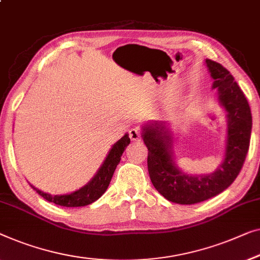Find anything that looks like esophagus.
<instances>
[{
    "label": "esophagus",
    "instance_id": "obj_1",
    "mask_svg": "<svg viewBox=\"0 0 260 260\" xmlns=\"http://www.w3.org/2000/svg\"><path fill=\"white\" fill-rule=\"evenodd\" d=\"M129 137L131 141H134V142L141 141V133H139L137 127H131V129L129 130Z\"/></svg>",
    "mask_w": 260,
    "mask_h": 260
}]
</instances>
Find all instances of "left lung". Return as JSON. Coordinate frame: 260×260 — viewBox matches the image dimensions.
Instances as JSON below:
<instances>
[{"mask_svg": "<svg viewBox=\"0 0 260 260\" xmlns=\"http://www.w3.org/2000/svg\"><path fill=\"white\" fill-rule=\"evenodd\" d=\"M217 102L226 112V141L224 159L213 172L190 175L180 170L174 155L176 135L170 122H146L142 138L149 150L148 170L155 189L165 199L191 205L204 202L226 190L240 172L249 151L252 115L246 97L232 75L219 63L205 59Z\"/></svg>", "mask_w": 260, "mask_h": 260, "instance_id": "obj_1", "label": "left lung"}]
</instances>
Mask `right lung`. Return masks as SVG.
<instances>
[{
  "instance_id": "1",
  "label": "right lung",
  "mask_w": 260,
  "mask_h": 260,
  "mask_svg": "<svg viewBox=\"0 0 260 260\" xmlns=\"http://www.w3.org/2000/svg\"><path fill=\"white\" fill-rule=\"evenodd\" d=\"M129 144V135L125 134L111 146V149L109 150L107 157H105V159L103 160L99 170H97L95 176L84 186L74 191V192L66 194H50L37 189L32 184H30V186L40 196H42L46 201L55 203L56 205L66 206V208H77V206H85L91 204V203L96 202L107 191L116 168H117L118 163L121 161V157L124 150L126 149V146Z\"/></svg>"
}]
</instances>
